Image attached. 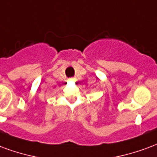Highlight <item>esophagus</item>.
Listing matches in <instances>:
<instances>
[{
    "instance_id": "obj_1",
    "label": "esophagus",
    "mask_w": 157,
    "mask_h": 157,
    "mask_svg": "<svg viewBox=\"0 0 157 157\" xmlns=\"http://www.w3.org/2000/svg\"><path fill=\"white\" fill-rule=\"evenodd\" d=\"M69 80H74V78H71Z\"/></svg>"
}]
</instances>
